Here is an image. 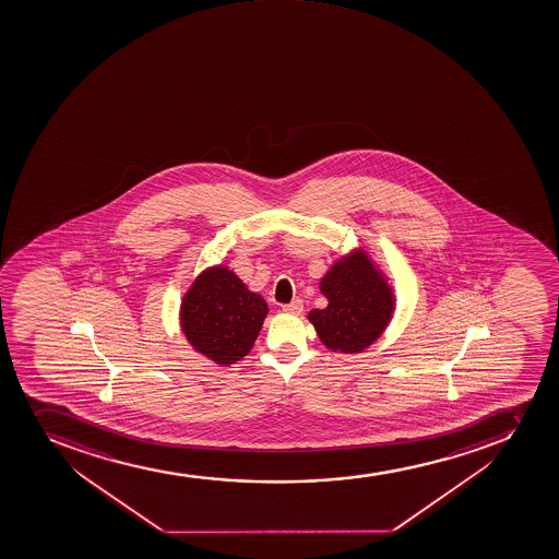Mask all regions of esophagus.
Instances as JSON below:
<instances>
[{"instance_id": "obj_1", "label": "esophagus", "mask_w": 559, "mask_h": 559, "mask_svg": "<svg viewBox=\"0 0 559 559\" xmlns=\"http://www.w3.org/2000/svg\"><path fill=\"white\" fill-rule=\"evenodd\" d=\"M305 310V306H302V300L295 299L289 302V305L283 306L284 313H292V316H300Z\"/></svg>"}]
</instances>
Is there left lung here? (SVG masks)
<instances>
[{"label":"left lung","instance_id":"8db88e82","mask_svg":"<svg viewBox=\"0 0 559 559\" xmlns=\"http://www.w3.org/2000/svg\"><path fill=\"white\" fill-rule=\"evenodd\" d=\"M321 292L328 306L310 311L308 319L326 348L362 352L381 337L392 319V288L362 251L335 262L322 276Z\"/></svg>","mask_w":559,"mask_h":559}]
</instances>
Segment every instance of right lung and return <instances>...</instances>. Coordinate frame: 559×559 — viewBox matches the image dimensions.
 Listing matches in <instances>:
<instances>
[{
  "mask_svg": "<svg viewBox=\"0 0 559 559\" xmlns=\"http://www.w3.org/2000/svg\"><path fill=\"white\" fill-rule=\"evenodd\" d=\"M265 316V300L233 271L216 265L202 271L183 297L180 324L197 352L227 366L253 348Z\"/></svg>",
  "mask_w": 559,
  "mask_h": 559,
  "instance_id": "obj_1",
  "label": "right lung"
}]
</instances>
